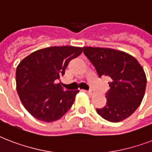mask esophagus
Wrapping results in <instances>:
<instances>
[{"label": "esophagus", "instance_id": "34e87169", "mask_svg": "<svg viewBox=\"0 0 152 152\" xmlns=\"http://www.w3.org/2000/svg\"><path fill=\"white\" fill-rule=\"evenodd\" d=\"M86 92L88 93L90 96H92V95H94V91H86Z\"/></svg>", "mask_w": 152, "mask_h": 152}]
</instances>
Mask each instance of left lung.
I'll return each instance as SVG.
<instances>
[{"instance_id":"left-lung-1","label":"left lung","mask_w":152,"mask_h":152,"mask_svg":"<svg viewBox=\"0 0 152 152\" xmlns=\"http://www.w3.org/2000/svg\"><path fill=\"white\" fill-rule=\"evenodd\" d=\"M99 76L110 77L106 106L96 111L105 120L119 122L134 113L144 99L147 78L144 69L132 55L110 48L83 47Z\"/></svg>"}]
</instances>
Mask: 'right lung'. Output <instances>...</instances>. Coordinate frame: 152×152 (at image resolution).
<instances>
[{"label":"right lung","instance_id":"1","mask_svg":"<svg viewBox=\"0 0 152 152\" xmlns=\"http://www.w3.org/2000/svg\"><path fill=\"white\" fill-rule=\"evenodd\" d=\"M82 47L52 46L34 51L21 61L15 72L16 89L24 108L38 120H59L74 103L76 91H64L55 80L64 75Z\"/></svg>","mask_w":152,"mask_h":152}]
</instances>
